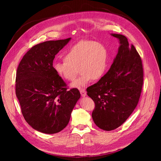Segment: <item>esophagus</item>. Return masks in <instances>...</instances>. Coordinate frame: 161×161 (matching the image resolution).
Returning <instances> with one entry per match:
<instances>
[{"label": "esophagus", "mask_w": 161, "mask_h": 161, "mask_svg": "<svg viewBox=\"0 0 161 161\" xmlns=\"http://www.w3.org/2000/svg\"><path fill=\"white\" fill-rule=\"evenodd\" d=\"M80 92L82 97H85L86 95V91H85V90L84 89H80Z\"/></svg>", "instance_id": "34e87169"}]
</instances>
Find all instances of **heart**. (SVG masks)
<instances>
[{"label": "heart", "instance_id": "1", "mask_svg": "<svg viewBox=\"0 0 161 161\" xmlns=\"http://www.w3.org/2000/svg\"><path fill=\"white\" fill-rule=\"evenodd\" d=\"M108 66V53L102 43L93 41H82L72 46L66 52L64 60L56 62L53 66L55 72L62 79L72 81L75 88L86 86L93 79L103 77ZM80 70H78V69Z\"/></svg>", "mask_w": 161, "mask_h": 161}]
</instances>
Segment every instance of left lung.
<instances>
[{"label":"left lung","mask_w":161,"mask_h":161,"mask_svg":"<svg viewBox=\"0 0 161 161\" xmlns=\"http://www.w3.org/2000/svg\"><path fill=\"white\" fill-rule=\"evenodd\" d=\"M111 35L119 40L118 52L109 70L86 89L95 108L92 113L95 124L111 131L123 124L138 105L143 85V68L135 47L121 34Z\"/></svg>","instance_id":"obj_1"}]
</instances>
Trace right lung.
Masks as SVG:
<instances>
[{
    "label": "right lung",
    "instance_id": "obj_1",
    "mask_svg": "<svg viewBox=\"0 0 161 161\" xmlns=\"http://www.w3.org/2000/svg\"><path fill=\"white\" fill-rule=\"evenodd\" d=\"M70 39L34 46L17 68L15 92L22 114L34 130L42 133L56 134L66 128L80 99L79 91L67 90L53 68L55 56Z\"/></svg>",
    "mask_w": 161,
    "mask_h": 161
}]
</instances>
